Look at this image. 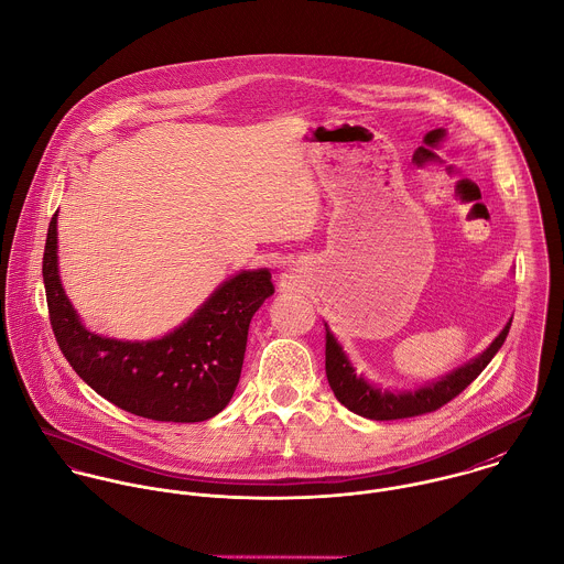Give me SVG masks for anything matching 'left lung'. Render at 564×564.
Wrapping results in <instances>:
<instances>
[{
	"label": "left lung",
	"instance_id": "1",
	"mask_svg": "<svg viewBox=\"0 0 564 564\" xmlns=\"http://www.w3.org/2000/svg\"><path fill=\"white\" fill-rule=\"evenodd\" d=\"M510 326H512V319L479 357L470 359L468 364L453 370L451 375L431 380L413 391H389V389H380L366 376L357 375L341 344L335 339V335L326 324V376L337 400L364 417L400 420V417L431 413L442 404H446L448 400H453L457 393H462L477 376L484 372V368L501 350L510 333Z\"/></svg>",
	"mask_w": 564,
	"mask_h": 564
}]
</instances>
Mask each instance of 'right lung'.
<instances>
[{
  "mask_svg": "<svg viewBox=\"0 0 564 564\" xmlns=\"http://www.w3.org/2000/svg\"><path fill=\"white\" fill-rule=\"evenodd\" d=\"M56 216L47 227L43 284L56 344L74 372L116 406L158 422H203L220 413L238 384L251 317L273 295L269 269L225 280L188 319L151 341L87 330L58 275Z\"/></svg>",
  "mask_w": 564,
  "mask_h": 564,
  "instance_id": "1",
  "label": "right lung"
}]
</instances>
